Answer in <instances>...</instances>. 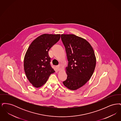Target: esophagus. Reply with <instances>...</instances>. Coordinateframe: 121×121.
Wrapping results in <instances>:
<instances>
[{"label":"esophagus","instance_id":"1","mask_svg":"<svg viewBox=\"0 0 121 121\" xmlns=\"http://www.w3.org/2000/svg\"><path fill=\"white\" fill-rule=\"evenodd\" d=\"M56 69H57V70L58 71H60V70H61V67H60V66L59 65H58L56 66Z\"/></svg>","mask_w":121,"mask_h":121}]
</instances>
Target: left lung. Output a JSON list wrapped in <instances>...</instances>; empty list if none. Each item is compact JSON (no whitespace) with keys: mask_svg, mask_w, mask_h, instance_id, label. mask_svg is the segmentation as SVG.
Segmentation results:
<instances>
[{"mask_svg":"<svg viewBox=\"0 0 121 121\" xmlns=\"http://www.w3.org/2000/svg\"><path fill=\"white\" fill-rule=\"evenodd\" d=\"M69 61L65 68L67 79L63 82L65 86L71 90L85 85L94 71L96 58L90 43L74 35H61Z\"/></svg>","mask_w":121,"mask_h":121,"instance_id":"left-lung-1","label":"left lung"}]
</instances>
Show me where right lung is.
Listing matches in <instances>:
<instances>
[{
  "label": "right lung",
  "instance_id": "obj_1",
  "mask_svg": "<svg viewBox=\"0 0 121 121\" xmlns=\"http://www.w3.org/2000/svg\"><path fill=\"white\" fill-rule=\"evenodd\" d=\"M60 38V34L41 35L31 43L26 51L24 70L29 82L36 88L43 85L49 76L55 72L50 64L48 52Z\"/></svg>",
  "mask_w": 121,
  "mask_h": 121
}]
</instances>
